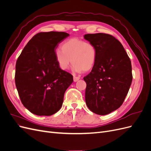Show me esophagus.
Wrapping results in <instances>:
<instances>
[{"instance_id": "34e87169", "label": "esophagus", "mask_w": 151, "mask_h": 151, "mask_svg": "<svg viewBox=\"0 0 151 151\" xmlns=\"http://www.w3.org/2000/svg\"><path fill=\"white\" fill-rule=\"evenodd\" d=\"M80 79L79 77H77V76H74V82H77V81H79Z\"/></svg>"}]
</instances>
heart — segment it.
<instances>
[{"instance_id": "heart-1", "label": "heart", "mask_w": 151, "mask_h": 151, "mask_svg": "<svg viewBox=\"0 0 151 151\" xmlns=\"http://www.w3.org/2000/svg\"><path fill=\"white\" fill-rule=\"evenodd\" d=\"M96 50L94 45L78 38L67 40L62 45V50L55 52V58L61 69L67 70L70 63L72 69L76 72L88 71L94 65Z\"/></svg>"}]
</instances>
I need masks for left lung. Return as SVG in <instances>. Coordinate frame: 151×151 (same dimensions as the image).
Listing matches in <instances>:
<instances>
[{
    "label": "left lung",
    "instance_id": "obj_1",
    "mask_svg": "<svg viewBox=\"0 0 151 151\" xmlns=\"http://www.w3.org/2000/svg\"><path fill=\"white\" fill-rule=\"evenodd\" d=\"M84 39L96 50L92 70L84 77L86 103L97 115H108L121 106L129 92L131 62L122 43L110 35L87 34Z\"/></svg>",
    "mask_w": 151,
    "mask_h": 151
}]
</instances>
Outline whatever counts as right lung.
<instances>
[{"mask_svg":"<svg viewBox=\"0 0 151 151\" xmlns=\"http://www.w3.org/2000/svg\"><path fill=\"white\" fill-rule=\"evenodd\" d=\"M69 36L50 31L35 35L24 47L16 64L15 83L24 106L38 116H50L62 106L73 76L59 67L55 50Z\"/></svg>","mask_w":151,"mask_h":151,"instance_id":"add662e5","label":"right lung"}]
</instances>
